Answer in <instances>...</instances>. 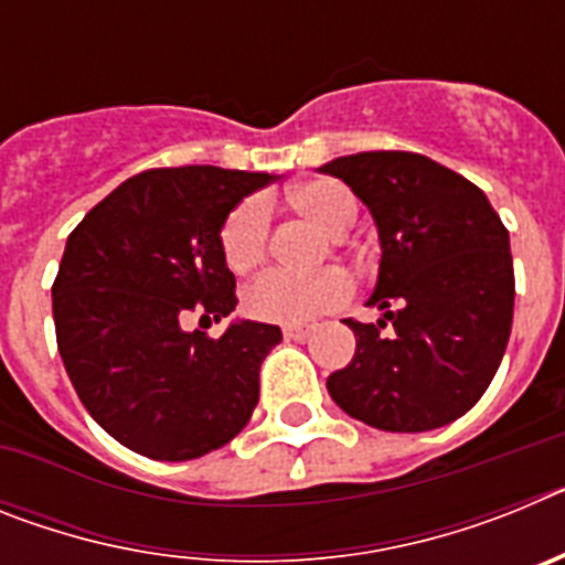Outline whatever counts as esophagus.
<instances>
[{"mask_svg":"<svg viewBox=\"0 0 565 565\" xmlns=\"http://www.w3.org/2000/svg\"><path fill=\"white\" fill-rule=\"evenodd\" d=\"M282 337L302 342V339L311 337V328H308V326H288V328H282Z\"/></svg>","mask_w":565,"mask_h":565,"instance_id":"1","label":"esophagus"}]
</instances>
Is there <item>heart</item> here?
Segmentation results:
<instances>
[{
    "label": "heart",
    "instance_id": "heart-1",
    "mask_svg": "<svg viewBox=\"0 0 565 565\" xmlns=\"http://www.w3.org/2000/svg\"><path fill=\"white\" fill-rule=\"evenodd\" d=\"M288 201L328 234H344L356 223L359 203L344 183L333 178L299 183ZM271 234V209L266 198L252 194L228 209L217 232V246L228 271L248 274L266 259ZM353 294L351 277L339 268L317 274H291L282 268L259 274L243 294V308L252 319L274 326H302L319 313L344 306Z\"/></svg>",
    "mask_w": 565,
    "mask_h": 565
}]
</instances>
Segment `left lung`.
<instances>
[{"label":"left lung","instance_id":"left-lung-1","mask_svg":"<svg viewBox=\"0 0 565 565\" xmlns=\"http://www.w3.org/2000/svg\"><path fill=\"white\" fill-rule=\"evenodd\" d=\"M319 172L362 198L382 239L367 306L384 319H344L356 353L328 376V393L379 430L424 433L456 422L487 393L512 331L507 226L476 183L418 152H356Z\"/></svg>","mask_w":565,"mask_h":565}]
</instances>
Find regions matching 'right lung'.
<instances>
[{
	"label": "right lung",
	"mask_w": 565,
	"mask_h": 565,
	"mask_svg": "<svg viewBox=\"0 0 565 565\" xmlns=\"http://www.w3.org/2000/svg\"><path fill=\"white\" fill-rule=\"evenodd\" d=\"M271 181L217 167L147 169L70 232L53 279L58 353L89 416L138 456H206L257 407L259 364L279 328L237 322L212 339L183 331V319L234 311L237 282L217 232L234 203Z\"/></svg>",
	"instance_id": "right-lung-1"
}]
</instances>
